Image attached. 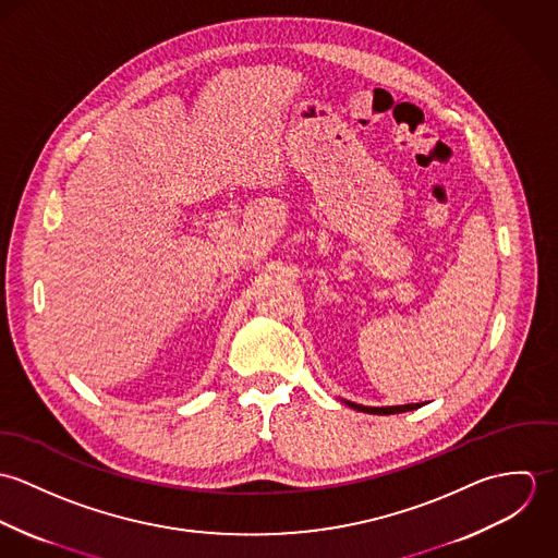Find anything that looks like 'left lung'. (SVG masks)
<instances>
[{"label": "left lung", "mask_w": 558, "mask_h": 558, "mask_svg": "<svg viewBox=\"0 0 558 558\" xmlns=\"http://www.w3.org/2000/svg\"><path fill=\"white\" fill-rule=\"evenodd\" d=\"M350 408L361 410V412H369V414H398V412H408V410H416L421 408V403H405V405H385V408H372V405H361L354 401H345Z\"/></svg>", "instance_id": "left-lung-1"}]
</instances>
